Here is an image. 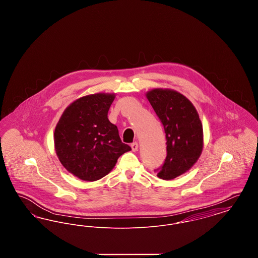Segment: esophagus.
Wrapping results in <instances>:
<instances>
[{"instance_id": "1", "label": "esophagus", "mask_w": 258, "mask_h": 258, "mask_svg": "<svg viewBox=\"0 0 258 258\" xmlns=\"http://www.w3.org/2000/svg\"><path fill=\"white\" fill-rule=\"evenodd\" d=\"M131 147H132L134 152H136V151L138 150V143H137V142H134V143H132Z\"/></svg>"}]
</instances>
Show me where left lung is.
I'll list each match as a JSON object with an SVG mask.
<instances>
[{"instance_id": "left-lung-1", "label": "left lung", "mask_w": 258, "mask_h": 258, "mask_svg": "<svg viewBox=\"0 0 258 258\" xmlns=\"http://www.w3.org/2000/svg\"><path fill=\"white\" fill-rule=\"evenodd\" d=\"M166 137V158L158 177L172 180L188 171L203 149V127L194 104L177 91L154 89L146 94Z\"/></svg>"}]
</instances>
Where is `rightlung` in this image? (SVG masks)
<instances>
[{"instance_id":"add662e5","label":"right lung","mask_w":258,"mask_h":258,"mask_svg":"<svg viewBox=\"0 0 258 258\" xmlns=\"http://www.w3.org/2000/svg\"><path fill=\"white\" fill-rule=\"evenodd\" d=\"M115 94L88 95L70 104L56 125L54 144L62 166L88 182L101 179L120 156L132 150L122 142L107 114Z\"/></svg>"}]
</instances>
